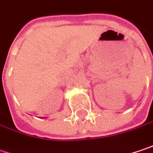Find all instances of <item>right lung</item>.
Segmentation results:
<instances>
[{"label": "right lung", "instance_id": "add662e5", "mask_svg": "<svg viewBox=\"0 0 153 153\" xmlns=\"http://www.w3.org/2000/svg\"><path fill=\"white\" fill-rule=\"evenodd\" d=\"M45 118H46V117H45Z\"/></svg>", "mask_w": 153, "mask_h": 153}]
</instances>
